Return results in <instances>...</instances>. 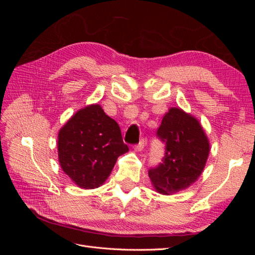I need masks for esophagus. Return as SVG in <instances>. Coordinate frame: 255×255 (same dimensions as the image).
<instances>
[{"label":"esophagus","instance_id":"obj_1","mask_svg":"<svg viewBox=\"0 0 255 255\" xmlns=\"http://www.w3.org/2000/svg\"><path fill=\"white\" fill-rule=\"evenodd\" d=\"M144 144H145V140H144V139H141L137 144H135L134 149H135L136 151H142V149L144 148Z\"/></svg>","mask_w":255,"mask_h":255}]
</instances>
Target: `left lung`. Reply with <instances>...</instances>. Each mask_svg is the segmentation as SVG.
I'll list each match as a JSON object with an SVG mask.
<instances>
[{
	"mask_svg": "<svg viewBox=\"0 0 255 255\" xmlns=\"http://www.w3.org/2000/svg\"><path fill=\"white\" fill-rule=\"evenodd\" d=\"M156 137L165 143V154L157 166L149 169L153 186L164 195L186 189L202 173L210 153L202 127L180 109H170Z\"/></svg>",
	"mask_w": 255,
	"mask_h": 255,
	"instance_id": "left-lung-1",
	"label": "left lung"
}]
</instances>
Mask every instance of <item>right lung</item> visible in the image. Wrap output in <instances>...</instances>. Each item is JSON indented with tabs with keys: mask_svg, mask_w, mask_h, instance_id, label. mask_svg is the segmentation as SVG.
Listing matches in <instances>:
<instances>
[{
	"mask_svg": "<svg viewBox=\"0 0 255 255\" xmlns=\"http://www.w3.org/2000/svg\"><path fill=\"white\" fill-rule=\"evenodd\" d=\"M128 150L118 123L98 104L79 111L58 134L59 164L82 188L102 185Z\"/></svg>",
	"mask_w": 255,
	"mask_h": 255,
	"instance_id": "right-lung-1",
	"label": "right lung"
}]
</instances>
